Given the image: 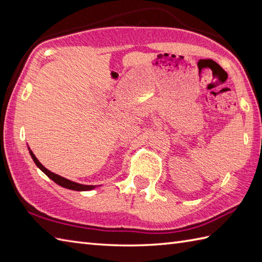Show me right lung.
Segmentation results:
<instances>
[{"label":"right lung","mask_w":262,"mask_h":262,"mask_svg":"<svg viewBox=\"0 0 262 262\" xmlns=\"http://www.w3.org/2000/svg\"><path fill=\"white\" fill-rule=\"evenodd\" d=\"M30 155L31 158L33 160V162L36 163V165L38 166L39 169H40L43 173H45L48 178H51V179L53 181H55L57 183V185L62 186L64 188H68V189H71V190H76V191H85V190H91V189H93L96 186H85V185H80V183H76V182H73V181H70L68 179H65V178L60 177L58 174H55L53 173V172H51L49 170H47L45 166H43L40 162H39L38 159L35 157V154L32 153V151H30Z\"/></svg>","instance_id":"right-lung-1"}]
</instances>
